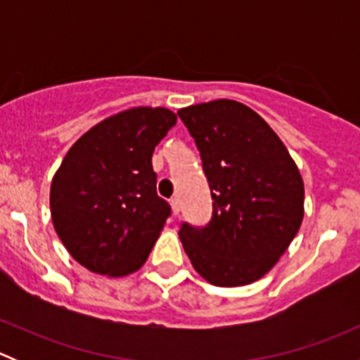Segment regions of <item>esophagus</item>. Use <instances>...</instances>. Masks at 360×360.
I'll list each match as a JSON object with an SVG mask.
<instances>
[{
	"label": "esophagus",
	"mask_w": 360,
	"mask_h": 360,
	"mask_svg": "<svg viewBox=\"0 0 360 360\" xmlns=\"http://www.w3.org/2000/svg\"><path fill=\"white\" fill-rule=\"evenodd\" d=\"M170 205H172V210H174V214H179L181 212V202H179V198L177 197H174L172 200H170Z\"/></svg>",
	"instance_id": "1"
}]
</instances>
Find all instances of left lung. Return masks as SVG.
I'll use <instances>...</instances> for the list:
<instances>
[{
  "label": "left lung",
  "mask_w": 360,
  "mask_h": 360,
  "mask_svg": "<svg viewBox=\"0 0 360 360\" xmlns=\"http://www.w3.org/2000/svg\"><path fill=\"white\" fill-rule=\"evenodd\" d=\"M177 115L200 151L212 197L209 223H181L183 248L210 284H250L274 268L300 230V170L270 125L237 101H210Z\"/></svg>",
  "instance_id": "8db88e82"
}]
</instances>
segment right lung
<instances>
[{"instance_id": "add662e5", "label": "right lung", "mask_w": 360, "mask_h": 360, "mask_svg": "<svg viewBox=\"0 0 360 360\" xmlns=\"http://www.w3.org/2000/svg\"><path fill=\"white\" fill-rule=\"evenodd\" d=\"M165 108L118 112L83 134L50 190L57 235L68 252L101 275L139 270L170 216L157 193L155 146L176 125Z\"/></svg>"}]
</instances>
